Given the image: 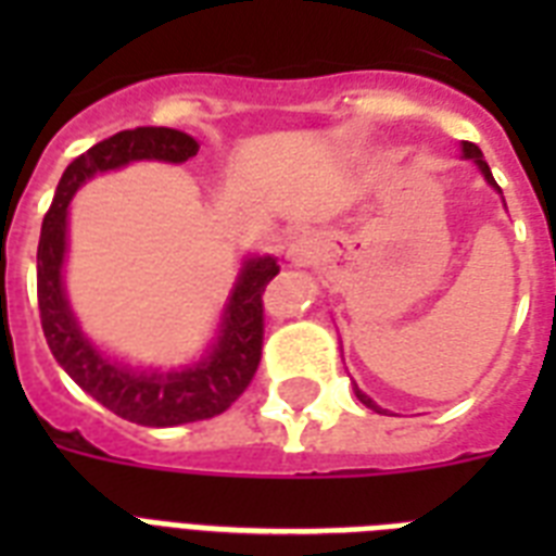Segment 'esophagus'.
Returning <instances> with one entry per match:
<instances>
[{"label":"esophagus","instance_id":"34e87169","mask_svg":"<svg viewBox=\"0 0 556 556\" xmlns=\"http://www.w3.org/2000/svg\"><path fill=\"white\" fill-rule=\"evenodd\" d=\"M286 256H288V262H291V265H312V260H314L312 242H308L305 236H296L294 242L288 244Z\"/></svg>","mask_w":556,"mask_h":556}]
</instances>
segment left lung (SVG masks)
<instances>
[{"label": "left lung", "mask_w": 556, "mask_h": 556, "mask_svg": "<svg viewBox=\"0 0 556 556\" xmlns=\"http://www.w3.org/2000/svg\"><path fill=\"white\" fill-rule=\"evenodd\" d=\"M462 159H465V161H473L476 167H479V173H482V176H484V181H488V185H491L496 192H502L500 185L493 181V173H491V167H488V161H484L482 150H479L476 143L462 141ZM355 395H357V401H361V404H364V406H369V409H375V413H383V415H387V409H380V406L375 404V401H371V397L366 395V392H361V389H357V387H355Z\"/></svg>", "instance_id": "8db88e82"}]
</instances>
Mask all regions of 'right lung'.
<instances>
[{"label": "right lung", "instance_id": "1", "mask_svg": "<svg viewBox=\"0 0 556 556\" xmlns=\"http://www.w3.org/2000/svg\"><path fill=\"white\" fill-rule=\"evenodd\" d=\"M199 141L167 126H138L94 143L65 167L37 248V300L54 361L98 404L143 427H178L222 415L251 383L262 357V291L279 274L274 256H244L207 352L173 369H138L106 355L80 329L65 296L68 204L89 178L135 161L185 164Z\"/></svg>", "mask_w": 556, "mask_h": 556}]
</instances>
